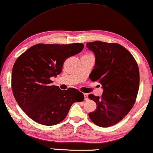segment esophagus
I'll return each instance as SVG.
<instances>
[{
    "mask_svg": "<svg viewBox=\"0 0 153 153\" xmlns=\"http://www.w3.org/2000/svg\"><path fill=\"white\" fill-rule=\"evenodd\" d=\"M84 100H88V95L86 94V93H84Z\"/></svg>",
    "mask_w": 153,
    "mask_h": 153,
    "instance_id": "obj_1",
    "label": "esophagus"
}]
</instances>
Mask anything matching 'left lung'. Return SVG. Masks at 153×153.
Here are the masks:
<instances>
[{"instance_id":"1","label":"left lung","mask_w":153,"mask_h":153,"mask_svg":"<svg viewBox=\"0 0 153 153\" xmlns=\"http://www.w3.org/2000/svg\"><path fill=\"white\" fill-rule=\"evenodd\" d=\"M86 47L95 56L94 69L89 78L98 81L103 88L101 97L88 95L97 104L88 113L91 120L100 127H109L120 122L135 104L140 86L137 63L130 52L117 43L95 41Z\"/></svg>"}]
</instances>
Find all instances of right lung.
Listing matches in <instances>:
<instances>
[{
	"label": "right lung",
	"mask_w": 153,
	"mask_h": 153,
	"mask_svg": "<svg viewBox=\"0 0 153 153\" xmlns=\"http://www.w3.org/2000/svg\"><path fill=\"white\" fill-rule=\"evenodd\" d=\"M82 43L38 44L17 58L11 74V88L22 110L31 120L53 126L67 117L74 102H82V93L74 88L67 91L52 85L51 78L62 72L68 58L82 51Z\"/></svg>",
	"instance_id": "right-lung-1"
}]
</instances>
